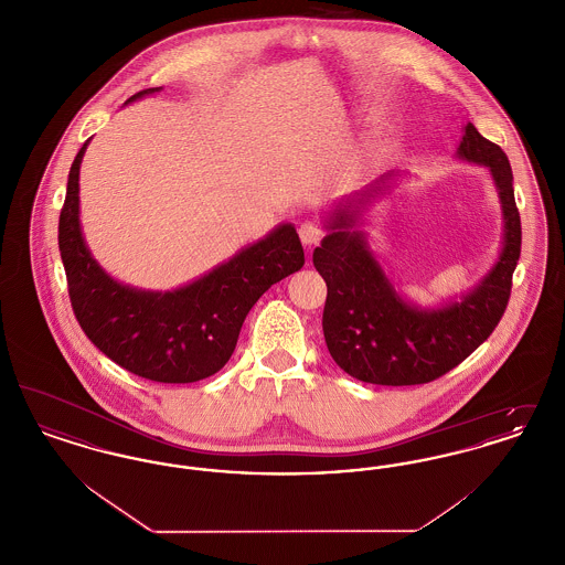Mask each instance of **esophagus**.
Returning a JSON list of instances; mask_svg holds the SVG:
<instances>
[{"label":"esophagus","mask_w":565,"mask_h":565,"mask_svg":"<svg viewBox=\"0 0 565 565\" xmlns=\"http://www.w3.org/2000/svg\"><path fill=\"white\" fill-rule=\"evenodd\" d=\"M298 237H300L302 245H307V247L318 245V243L322 242L323 228L318 222H302L298 226Z\"/></svg>","instance_id":"34e87169"}]
</instances>
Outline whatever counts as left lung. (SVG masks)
<instances>
[{
	"instance_id": "obj_1",
	"label": "left lung",
	"mask_w": 565,
	"mask_h": 565,
	"mask_svg": "<svg viewBox=\"0 0 565 565\" xmlns=\"http://www.w3.org/2000/svg\"><path fill=\"white\" fill-rule=\"evenodd\" d=\"M457 159L489 169L504 215V239L495 265L466 295L422 309L394 288L360 231L369 205L398 173L379 178L323 220L328 235L313 249V265L328 288L323 339L348 375L376 385H419L456 369L477 350L507 311L512 273L521 256V217L514 205L512 169L500 146L472 122L463 127Z\"/></svg>"
}]
</instances>
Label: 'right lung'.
Instances as JSON below:
<instances>
[{
  "label": "right lung",
  "instance_id": "1",
  "mask_svg": "<svg viewBox=\"0 0 565 565\" xmlns=\"http://www.w3.org/2000/svg\"><path fill=\"white\" fill-rule=\"evenodd\" d=\"M157 88L139 90L127 104ZM72 162L58 217V249L70 300L84 334L129 373L159 383H194L233 355L243 320L273 284L305 265L290 222L182 288L157 292L116 281L93 258L81 228V162Z\"/></svg>",
  "mask_w": 565,
  "mask_h": 565
}]
</instances>
